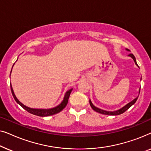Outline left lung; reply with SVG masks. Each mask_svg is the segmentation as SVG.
<instances>
[{"label": "left lung", "instance_id": "left-lung-1", "mask_svg": "<svg viewBox=\"0 0 151 151\" xmlns=\"http://www.w3.org/2000/svg\"><path fill=\"white\" fill-rule=\"evenodd\" d=\"M126 50L128 51H130L129 49H126ZM129 56H130L131 58H133L134 62H135V65H137L138 67H139V66H138L137 64V62H136L135 57L134 56V55L132 54V53H130V54L129 55ZM141 79H142V78H141ZM139 92H140V89L139 90ZM138 96L136 98L134 99L133 100H132L131 102H130L128 103L127 104H126L124 106L122 107V108L119 109L117 111H108L102 110V109H99V108H98V107H96V106H94L93 104V103L91 102V100H89V103H90V106H91V108L93 109L95 111H96V112H98L99 113H101V114H104V115H120V114H122V113H124L126 111L128 110V109H129L130 107L132 106V105H133L134 104H135V102L137 100Z\"/></svg>", "mask_w": 151, "mask_h": 151}]
</instances>
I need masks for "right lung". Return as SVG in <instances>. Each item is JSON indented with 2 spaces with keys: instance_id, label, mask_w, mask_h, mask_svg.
Wrapping results in <instances>:
<instances>
[{
  "instance_id": "1",
  "label": "right lung",
  "mask_w": 151,
  "mask_h": 151,
  "mask_svg": "<svg viewBox=\"0 0 151 151\" xmlns=\"http://www.w3.org/2000/svg\"><path fill=\"white\" fill-rule=\"evenodd\" d=\"M12 68H13V67H12ZM12 71H11V73H12ZM10 76H11V74H10ZM10 86H11V91H12V96H13L14 100H16V102H17L18 104L20 105V106H21L22 108L24 109V110L28 111L29 113H32V114H33V115H37V116H40V117L50 116V115H53L54 114H56V113H58L60 112V111L63 110V109L65 108L66 106H67V104L68 103V100H69V98L70 96V94H71L72 90H73V88H71V89L67 91L65 93V96H64V98H63V100L62 101V102L60 103V104H58L55 107H53V108H51V109H39L29 108V107L25 106V105H24L22 103L20 102V101L18 100L17 98H16L15 94H14V92L13 88H12V84H10Z\"/></svg>"
}]
</instances>
